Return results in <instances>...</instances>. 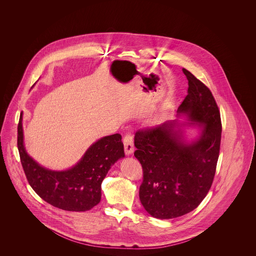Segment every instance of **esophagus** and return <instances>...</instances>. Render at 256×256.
I'll return each mask as SVG.
<instances>
[{
  "label": "esophagus",
  "instance_id": "obj_1",
  "mask_svg": "<svg viewBox=\"0 0 256 256\" xmlns=\"http://www.w3.org/2000/svg\"><path fill=\"white\" fill-rule=\"evenodd\" d=\"M122 143L124 146V152L126 154H132L134 152V137L132 134H126L124 138H122Z\"/></svg>",
  "mask_w": 256,
  "mask_h": 256
}]
</instances>
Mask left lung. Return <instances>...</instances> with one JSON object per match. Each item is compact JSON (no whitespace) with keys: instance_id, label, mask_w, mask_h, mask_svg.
<instances>
[{"instance_id":"8db88e82","label":"left lung","mask_w":256,"mask_h":256,"mask_svg":"<svg viewBox=\"0 0 256 256\" xmlns=\"http://www.w3.org/2000/svg\"><path fill=\"white\" fill-rule=\"evenodd\" d=\"M188 94L178 112L198 126L202 132L191 143L183 140L178 121L136 132L134 156L143 169L139 198L146 212L158 219L185 215L202 202L216 172L219 158L222 122L217 102L204 84L186 69Z\"/></svg>"}]
</instances>
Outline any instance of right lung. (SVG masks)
<instances>
[{
	"mask_svg": "<svg viewBox=\"0 0 256 256\" xmlns=\"http://www.w3.org/2000/svg\"><path fill=\"white\" fill-rule=\"evenodd\" d=\"M17 146L26 180L42 200L66 211H87L100 202V185L110 167L124 156L121 134L98 140L69 170H48L26 152L22 113L18 124Z\"/></svg>",
	"mask_w": 256,
	"mask_h": 256,
	"instance_id": "add662e5",
	"label": "right lung"
}]
</instances>
